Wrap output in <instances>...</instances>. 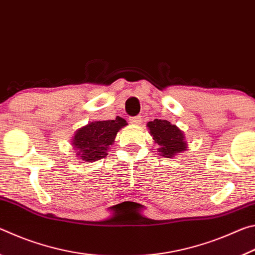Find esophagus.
Instances as JSON below:
<instances>
[{"mask_svg": "<svg viewBox=\"0 0 255 255\" xmlns=\"http://www.w3.org/2000/svg\"><path fill=\"white\" fill-rule=\"evenodd\" d=\"M129 123L138 126V125H140V123H141V118L140 117H130L129 118Z\"/></svg>", "mask_w": 255, "mask_h": 255, "instance_id": "1", "label": "esophagus"}]
</instances>
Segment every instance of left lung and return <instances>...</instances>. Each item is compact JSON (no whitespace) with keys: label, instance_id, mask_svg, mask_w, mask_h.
I'll return each mask as SVG.
<instances>
[{"label":"left lung","instance_id":"left-lung-1","mask_svg":"<svg viewBox=\"0 0 255 255\" xmlns=\"http://www.w3.org/2000/svg\"><path fill=\"white\" fill-rule=\"evenodd\" d=\"M150 136H153L155 143H157L159 154L164 157H174L180 152L187 149L183 131L172 125L167 120L155 119L147 124Z\"/></svg>","mask_w":255,"mask_h":255}]
</instances>
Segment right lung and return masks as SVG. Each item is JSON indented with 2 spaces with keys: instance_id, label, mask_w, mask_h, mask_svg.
<instances>
[{
  "instance_id": "obj_1",
  "label": "right lung",
  "mask_w": 255,
  "mask_h": 255,
  "mask_svg": "<svg viewBox=\"0 0 255 255\" xmlns=\"http://www.w3.org/2000/svg\"><path fill=\"white\" fill-rule=\"evenodd\" d=\"M126 125V120L117 117L115 120L92 122L77 129L72 139V145L77 150L76 155L88 162L105 157L109 146L114 144L117 132Z\"/></svg>"
}]
</instances>
